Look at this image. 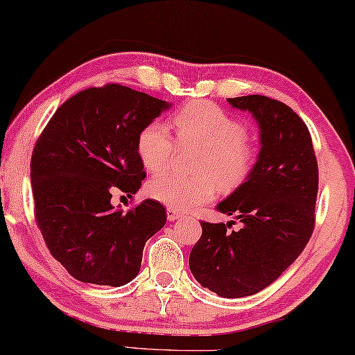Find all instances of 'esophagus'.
<instances>
[{"mask_svg":"<svg viewBox=\"0 0 355 355\" xmlns=\"http://www.w3.org/2000/svg\"><path fill=\"white\" fill-rule=\"evenodd\" d=\"M166 217H168V220H170V222H174V220H178L179 217H182V214H181V212H178L176 209L168 208L166 209Z\"/></svg>","mask_w":355,"mask_h":355,"instance_id":"obj_1","label":"esophagus"}]
</instances>
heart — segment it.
Returning <instances> with one entry per match:
<instances>
[{
    "mask_svg": "<svg viewBox=\"0 0 355 355\" xmlns=\"http://www.w3.org/2000/svg\"><path fill=\"white\" fill-rule=\"evenodd\" d=\"M179 143L200 149L195 178L160 174L149 182V195L168 208L184 211L209 203L216 187L223 192L238 189L249 178L255 163V149L246 139L248 128L209 101L185 105L174 117ZM136 152L144 170L160 173L170 165L174 139L160 121L144 125L136 141Z\"/></svg>",
    "mask_w": 355,
    "mask_h": 355,
    "instance_id": "b5f03b06",
    "label": "heart"
}]
</instances>
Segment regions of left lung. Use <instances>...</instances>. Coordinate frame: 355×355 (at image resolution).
I'll list each match as a JSON object with an SVG mask.
<instances>
[{
	"mask_svg": "<svg viewBox=\"0 0 355 355\" xmlns=\"http://www.w3.org/2000/svg\"><path fill=\"white\" fill-rule=\"evenodd\" d=\"M252 114L260 152L249 178L216 206L243 223L201 222L189 257L201 286L222 298L254 295L275 282L306 246L314 228L319 171L309 130L291 107L268 96L228 98ZM233 222V220H232Z\"/></svg>",
	"mask_w": 355,
	"mask_h": 355,
	"instance_id": "1",
	"label": "left lung"
}]
</instances>
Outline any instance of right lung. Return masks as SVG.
Here are the masks:
<instances>
[{
	"label": "right lung",
	"instance_id": "obj_1",
	"mask_svg": "<svg viewBox=\"0 0 355 355\" xmlns=\"http://www.w3.org/2000/svg\"><path fill=\"white\" fill-rule=\"evenodd\" d=\"M170 107L130 87H92L64 101L37 139L30 173L36 222L47 249L78 281L128 284L146 241L166 223L159 201L123 212L111 205V192H138L146 178L138 135Z\"/></svg>",
	"mask_w": 355,
	"mask_h": 355
}]
</instances>
